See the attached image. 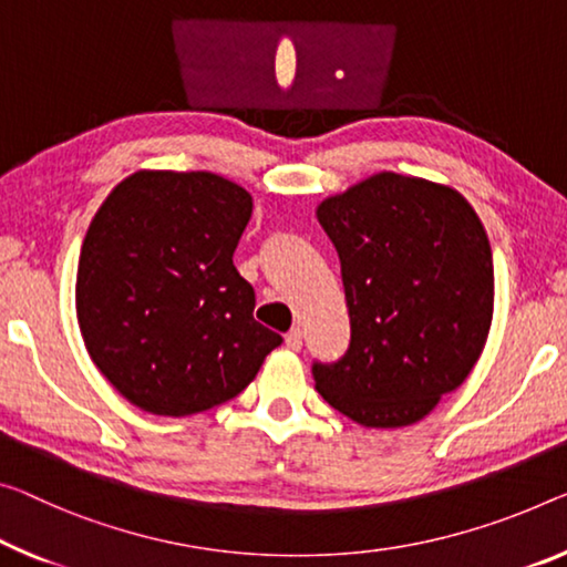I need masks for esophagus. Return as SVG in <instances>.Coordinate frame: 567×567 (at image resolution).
Wrapping results in <instances>:
<instances>
[{
	"mask_svg": "<svg viewBox=\"0 0 567 567\" xmlns=\"http://www.w3.org/2000/svg\"><path fill=\"white\" fill-rule=\"evenodd\" d=\"M301 344H303V334H301V329H291L289 334H286V347H289V350H293V352H299L301 350Z\"/></svg>",
	"mask_w": 567,
	"mask_h": 567,
	"instance_id": "esophagus-1",
	"label": "esophagus"
}]
</instances>
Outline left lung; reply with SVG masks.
Here are the masks:
<instances>
[{"label": "left lung", "mask_w": 567, "mask_h": 567, "mask_svg": "<svg viewBox=\"0 0 567 567\" xmlns=\"http://www.w3.org/2000/svg\"><path fill=\"white\" fill-rule=\"evenodd\" d=\"M350 309V350L313 362L319 395L364 429H403L456 390L494 313L492 246L454 187L380 172L321 199Z\"/></svg>", "instance_id": "8db88e82"}]
</instances>
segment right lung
Listing matches in <instances>:
<instances>
[{"mask_svg":"<svg viewBox=\"0 0 567 567\" xmlns=\"http://www.w3.org/2000/svg\"><path fill=\"white\" fill-rule=\"evenodd\" d=\"M254 197L213 172L138 169L85 233L75 311L95 368L154 415L210 411L243 393L284 342L254 319L233 266Z\"/></svg>","mask_w":567,"mask_h":567,"instance_id":"right-lung-1","label":"right lung"}]
</instances>
